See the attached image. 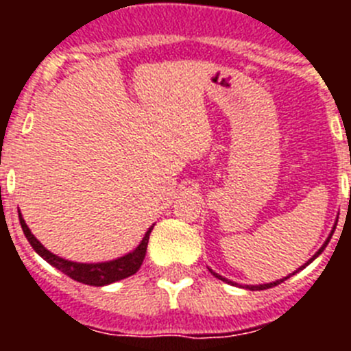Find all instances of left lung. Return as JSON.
<instances>
[{
	"instance_id": "1",
	"label": "left lung",
	"mask_w": 351,
	"mask_h": 351,
	"mask_svg": "<svg viewBox=\"0 0 351 351\" xmlns=\"http://www.w3.org/2000/svg\"><path fill=\"white\" fill-rule=\"evenodd\" d=\"M332 232H334V230H332ZM330 235H332V234H330ZM328 239H330V237H328ZM328 239H327V243H328ZM327 243H325V244H324V247H325V246H327ZM324 247H322V250H320V251H318V253H316V255H315V256H313V258H311V260H315V258H316V256L320 255L322 251H324ZM311 260H309V262H311ZM309 262H308V263H309ZM308 263H306V265H308ZM213 274H214V272H213ZM293 274H295V272H293ZM214 276H216V278H219V280L226 281V283H232V281L225 280V278H221V276H218V274H214ZM290 276H291V274H290ZM290 276H288V278H290ZM285 280H287V278H285ZM285 280H278V281H274V283H269V285H260V287H247V288H250V290H265V288H272V287H276V285H280V283H283V281H285Z\"/></svg>"
}]
</instances>
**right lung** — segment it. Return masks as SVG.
<instances>
[{"label":"right lung","instance_id":"right-lung-1","mask_svg":"<svg viewBox=\"0 0 351 351\" xmlns=\"http://www.w3.org/2000/svg\"><path fill=\"white\" fill-rule=\"evenodd\" d=\"M19 221H21L24 235H26V239L29 241L31 246H33V250H35L43 260H47L52 267L60 269L63 274H66L71 280H75L84 285H91V287H104V285L116 283V281L125 280V278H130V276L135 274V272L141 269L142 262H144L145 250H147L149 243V234L153 230V228H149L147 234L142 239V243L135 247V251H132V253H128V255L125 256H121V258L104 263H77L70 262V260L60 258V256L52 255L49 250H45V247L38 243V239L31 234L26 221H24L21 214H19Z\"/></svg>","mask_w":351,"mask_h":351}]
</instances>
